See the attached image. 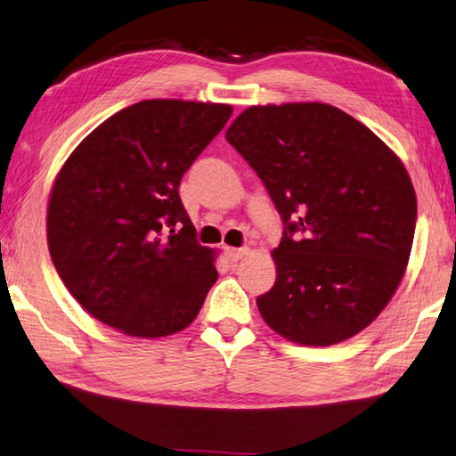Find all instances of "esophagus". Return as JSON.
Returning a JSON list of instances; mask_svg holds the SVG:
<instances>
[{
  "instance_id": "esophagus-1",
  "label": "esophagus",
  "mask_w": 456,
  "mask_h": 456,
  "mask_svg": "<svg viewBox=\"0 0 456 456\" xmlns=\"http://www.w3.org/2000/svg\"><path fill=\"white\" fill-rule=\"evenodd\" d=\"M248 253V248H245V247H225L223 248V255H225V258L227 261H231V263H237L239 258H243L245 255Z\"/></svg>"
}]
</instances>
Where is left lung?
I'll return each mask as SVG.
<instances>
[{"mask_svg": "<svg viewBox=\"0 0 456 456\" xmlns=\"http://www.w3.org/2000/svg\"><path fill=\"white\" fill-rule=\"evenodd\" d=\"M225 138L284 223L276 281L256 298L265 322L305 346L362 332L411 255L417 198L405 166L368 126L324 102L248 106Z\"/></svg>", "mask_w": 456, "mask_h": 456, "instance_id": "obj_1", "label": "left lung"}]
</instances>
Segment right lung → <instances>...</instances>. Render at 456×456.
Here are the masks:
<instances>
[{
	"mask_svg": "<svg viewBox=\"0 0 456 456\" xmlns=\"http://www.w3.org/2000/svg\"><path fill=\"white\" fill-rule=\"evenodd\" d=\"M229 104L154 98L96 126L61 167L47 209L53 265L88 314L126 336L190 326L217 281L180 182Z\"/></svg>",
	"mask_w": 456,
	"mask_h": 456,
	"instance_id": "right-lung-1",
	"label": "right lung"
}]
</instances>
